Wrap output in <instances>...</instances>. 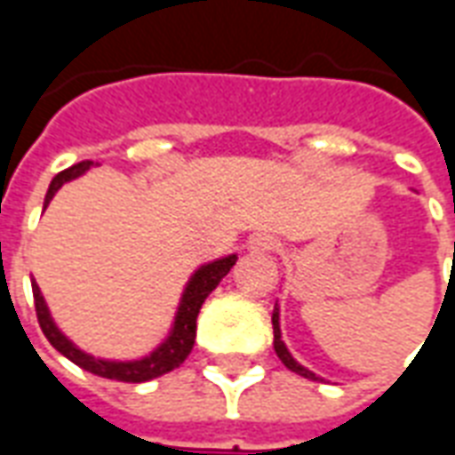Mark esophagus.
<instances>
[{
    "instance_id": "1",
    "label": "esophagus",
    "mask_w": 455,
    "mask_h": 455,
    "mask_svg": "<svg viewBox=\"0 0 455 455\" xmlns=\"http://www.w3.org/2000/svg\"><path fill=\"white\" fill-rule=\"evenodd\" d=\"M251 248L253 251H275L277 241L270 234H258V236L251 238Z\"/></svg>"
}]
</instances>
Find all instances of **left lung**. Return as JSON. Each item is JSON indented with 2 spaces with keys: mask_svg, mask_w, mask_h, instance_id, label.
Instances as JSON below:
<instances>
[{
  "mask_svg": "<svg viewBox=\"0 0 455 455\" xmlns=\"http://www.w3.org/2000/svg\"><path fill=\"white\" fill-rule=\"evenodd\" d=\"M273 334H275V341H273V346H275V353L280 361L285 363L287 368L292 372H297V375H302V378H309V380H319L315 372H309L307 368H302L299 363L290 355V351L285 348V343H283V339H280V322H277V305H275V312H273Z\"/></svg>",
  "mask_w": 455,
  "mask_h": 455,
  "instance_id": "8db88e82",
  "label": "left lung"
}]
</instances>
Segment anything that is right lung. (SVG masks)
Returning a JSON list of instances; mask_svg holds the SVG:
<instances>
[{
	"label": "right lung",
	"instance_id": "right-lung-1",
	"mask_svg": "<svg viewBox=\"0 0 455 455\" xmlns=\"http://www.w3.org/2000/svg\"><path fill=\"white\" fill-rule=\"evenodd\" d=\"M92 160H83V163H75L73 168L63 170L58 172L48 188V195H45V204L44 209L48 207V202L53 199V195L58 189L63 188L68 180L77 178L83 175L84 170H90ZM236 263V256L221 258V260H214V263H207L202 266L192 275V280L188 283V290L182 295V302H180L178 316H175V324H172V331L165 341L160 343L156 351L140 358V361H131V363H114V361H100V358H92L83 353L77 346L68 341L58 326L53 324V319L48 315V307H45L44 297H41V290L36 283H31L34 287V302H36V316H38V324L44 329L45 339L51 341L53 348L63 353L65 358H70L75 365H80L84 371L94 372V375H102V378H109V380H119V382H146L158 378V375H165V372L175 371L180 363L185 361L195 346V336H197V315L204 299L209 297V292L221 283V277L227 275L228 270L234 267Z\"/></svg>",
	"mask_w": 455,
	"mask_h": 455
}]
</instances>
